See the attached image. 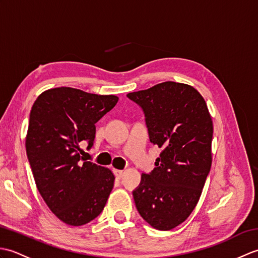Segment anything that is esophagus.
I'll list each match as a JSON object with an SVG mask.
<instances>
[{"mask_svg":"<svg viewBox=\"0 0 258 258\" xmlns=\"http://www.w3.org/2000/svg\"><path fill=\"white\" fill-rule=\"evenodd\" d=\"M114 174L116 178H120L123 176V171H120V169H114Z\"/></svg>","mask_w":258,"mask_h":258,"instance_id":"obj_1","label":"esophagus"}]
</instances>
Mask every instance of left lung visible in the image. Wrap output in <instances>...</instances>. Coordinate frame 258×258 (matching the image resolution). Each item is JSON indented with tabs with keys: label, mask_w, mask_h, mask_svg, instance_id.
Listing matches in <instances>:
<instances>
[{
	"label": "left lung",
	"mask_w": 258,
	"mask_h": 258,
	"mask_svg": "<svg viewBox=\"0 0 258 258\" xmlns=\"http://www.w3.org/2000/svg\"><path fill=\"white\" fill-rule=\"evenodd\" d=\"M143 108L150 141L163 152L133 191L144 221L169 231L193 212L212 166L213 120L204 97L193 86L163 82L128 93Z\"/></svg>",
	"instance_id": "1"
}]
</instances>
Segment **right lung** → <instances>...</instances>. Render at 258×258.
<instances>
[{"label": "right lung", "mask_w": 258, "mask_h": 258, "mask_svg": "<svg viewBox=\"0 0 258 258\" xmlns=\"http://www.w3.org/2000/svg\"><path fill=\"white\" fill-rule=\"evenodd\" d=\"M115 95L55 87L38 95L31 109L26 154L36 187L58 220L82 226L100 215L114 186L107 167L81 157L91 149L95 123L116 105Z\"/></svg>", "instance_id": "1"}]
</instances>
